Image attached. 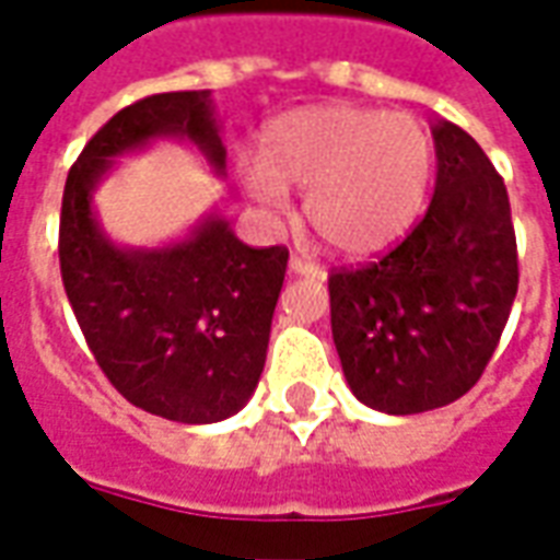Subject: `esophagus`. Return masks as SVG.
<instances>
[{
	"label": "esophagus",
	"instance_id": "34e87169",
	"mask_svg": "<svg viewBox=\"0 0 560 560\" xmlns=\"http://www.w3.org/2000/svg\"><path fill=\"white\" fill-rule=\"evenodd\" d=\"M291 272H296V276H308V279H324V269L300 255H291Z\"/></svg>",
	"mask_w": 560,
	"mask_h": 560
}]
</instances>
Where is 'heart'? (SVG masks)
I'll return each instance as SVG.
<instances>
[{
    "label": "heart",
    "instance_id": "b5f03b06",
    "mask_svg": "<svg viewBox=\"0 0 560 560\" xmlns=\"http://www.w3.org/2000/svg\"><path fill=\"white\" fill-rule=\"evenodd\" d=\"M434 149L420 119L360 104H315L276 116L260 155L236 159V183L255 203L281 209L305 191V219L345 257L396 245L425 207Z\"/></svg>",
    "mask_w": 560,
    "mask_h": 560
}]
</instances>
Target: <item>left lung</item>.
Segmentation results:
<instances>
[{"label": "left lung", "mask_w": 560, "mask_h": 560, "mask_svg": "<svg viewBox=\"0 0 560 560\" xmlns=\"http://www.w3.org/2000/svg\"><path fill=\"white\" fill-rule=\"evenodd\" d=\"M432 138L438 179L420 224L375 264L329 276L348 387L396 417L444 408L480 381L518 288L504 179L468 131L441 119Z\"/></svg>", "instance_id": "left-lung-1"}]
</instances>
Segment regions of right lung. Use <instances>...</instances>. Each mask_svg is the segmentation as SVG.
<instances>
[{"mask_svg":"<svg viewBox=\"0 0 560 560\" xmlns=\"http://www.w3.org/2000/svg\"><path fill=\"white\" fill-rule=\"evenodd\" d=\"M200 92H161L95 131L68 173L59 267L95 363L131 405L203 425L243 411L267 363L288 248L245 245L219 212L185 240L122 248L104 233L92 191L119 155L152 140H185L224 176L228 149Z\"/></svg>","mask_w":560,"mask_h":560,"instance_id":"1","label":"right lung"}]
</instances>
